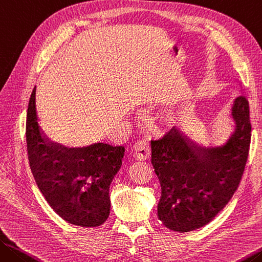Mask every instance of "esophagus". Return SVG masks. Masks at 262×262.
Here are the masks:
<instances>
[{
  "label": "esophagus",
  "mask_w": 262,
  "mask_h": 262,
  "mask_svg": "<svg viewBox=\"0 0 262 262\" xmlns=\"http://www.w3.org/2000/svg\"><path fill=\"white\" fill-rule=\"evenodd\" d=\"M134 157L137 160L145 161L151 157V147L147 140H138L134 146Z\"/></svg>",
  "instance_id": "34e87169"
}]
</instances>
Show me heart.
Segmentation results:
<instances>
[{
    "label": "heart",
    "instance_id": "b5f03b06",
    "mask_svg": "<svg viewBox=\"0 0 262 262\" xmlns=\"http://www.w3.org/2000/svg\"><path fill=\"white\" fill-rule=\"evenodd\" d=\"M186 108L187 102L182 96H173L158 110L157 119L165 125H174L181 119Z\"/></svg>",
    "mask_w": 262,
    "mask_h": 262
}]
</instances>
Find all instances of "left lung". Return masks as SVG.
Listing matches in <instances>:
<instances>
[{
    "instance_id": "left-lung-1",
    "label": "left lung",
    "mask_w": 262,
    "mask_h": 262,
    "mask_svg": "<svg viewBox=\"0 0 262 262\" xmlns=\"http://www.w3.org/2000/svg\"><path fill=\"white\" fill-rule=\"evenodd\" d=\"M230 117L233 130L220 146L197 145L177 127L151 141L152 165L161 186L158 217L167 229L189 232L202 228L237 190L251 141L250 106L243 95L233 101Z\"/></svg>"
}]
</instances>
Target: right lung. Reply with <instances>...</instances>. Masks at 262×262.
Masks as SVG:
<instances>
[{
  "label": "right lung",
  "mask_w": 262,
  "mask_h": 262,
  "mask_svg": "<svg viewBox=\"0 0 262 262\" xmlns=\"http://www.w3.org/2000/svg\"><path fill=\"white\" fill-rule=\"evenodd\" d=\"M27 145L30 167L42 196L73 225L95 228L110 213V183L122 166L125 148L96 143L66 148L46 140L36 110V87L29 101Z\"/></svg>",
  "instance_id": "add662e5"
}]
</instances>
